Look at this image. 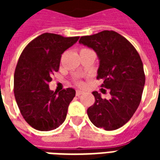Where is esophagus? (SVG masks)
Returning a JSON list of instances; mask_svg holds the SVG:
<instances>
[{
  "label": "esophagus",
  "instance_id": "obj_1",
  "mask_svg": "<svg viewBox=\"0 0 160 160\" xmlns=\"http://www.w3.org/2000/svg\"><path fill=\"white\" fill-rule=\"evenodd\" d=\"M83 93H85V91L80 90V89H78V90L76 91V95L78 96V97L80 96V95H82Z\"/></svg>",
  "mask_w": 160,
  "mask_h": 160
}]
</instances>
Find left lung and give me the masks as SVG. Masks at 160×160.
<instances>
[{
	"label": "left lung",
	"mask_w": 160,
	"mask_h": 160,
	"mask_svg": "<svg viewBox=\"0 0 160 160\" xmlns=\"http://www.w3.org/2000/svg\"><path fill=\"white\" fill-rule=\"evenodd\" d=\"M79 42L96 52L99 60L97 78L104 80L102 87L111 94L106 99L92 92L95 103L87 109L88 118L96 127L118 129L129 121L141 103L145 74L140 55L124 37L113 31L81 37Z\"/></svg>",
	"instance_id": "left-lung-1"
}]
</instances>
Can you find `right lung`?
I'll return each mask as SVG.
<instances>
[{"label":"right lung","instance_id":"1","mask_svg":"<svg viewBox=\"0 0 160 160\" xmlns=\"http://www.w3.org/2000/svg\"><path fill=\"white\" fill-rule=\"evenodd\" d=\"M79 37L64 38L43 33L28 43L19 56L14 73V96L23 118L35 129H56L65 121L75 90L49 89L51 75L59 70L61 56Z\"/></svg>","mask_w":160,"mask_h":160}]
</instances>
